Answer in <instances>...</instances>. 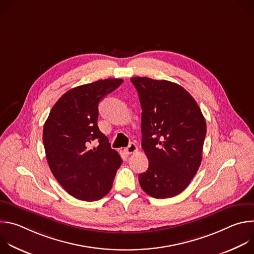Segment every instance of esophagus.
I'll use <instances>...</instances> for the list:
<instances>
[{
  "mask_svg": "<svg viewBox=\"0 0 254 254\" xmlns=\"http://www.w3.org/2000/svg\"><path fill=\"white\" fill-rule=\"evenodd\" d=\"M136 151H137V147H136V144L134 142H130L128 144V147H127L125 149V152H126L127 155H131V154L135 153Z\"/></svg>",
  "mask_w": 254,
  "mask_h": 254,
  "instance_id": "obj_1",
  "label": "esophagus"
}]
</instances>
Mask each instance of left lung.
I'll list each match as a JSON object with an SVG mask.
<instances>
[{
	"mask_svg": "<svg viewBox=\"0 0 254 254\" xmlns=\"http://www.w3.org/2000/svg\"><path fill=\"white\" fill-rule=\"evenodd\" d=\"M141 106V148L149 160L141 189L165 199L183 192L202 161L206 122L192 95L177 83L132 77Z\"/></svg>",
	"mask_w": 254,
	"mask_h": 254,
	"instance_id": "left-lung-1",
	"label": "left lung"
}]
</instances>
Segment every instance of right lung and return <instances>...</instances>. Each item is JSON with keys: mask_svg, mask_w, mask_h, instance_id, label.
Returning <instances> with one entry per match:
<instances>
[{"mask_svg": "<svg viewBox=\"0 0 254 254\" xmlns=\"http://www.w3.org/2000/svg\"><path fill=\"white\" fill-rule=\"evenodd\" d=\"M123 81L108 78L68 90L45 122L43 143L49 168L63 189L76 199L104 197L123 163L97 127L99 101ZM94 140L99 141L96 147Z\"/></svg>", "mask_w": 254, "mask_h": 254, "instance_id": "right-lung-1", "label": "right lung"}]
</instances>
